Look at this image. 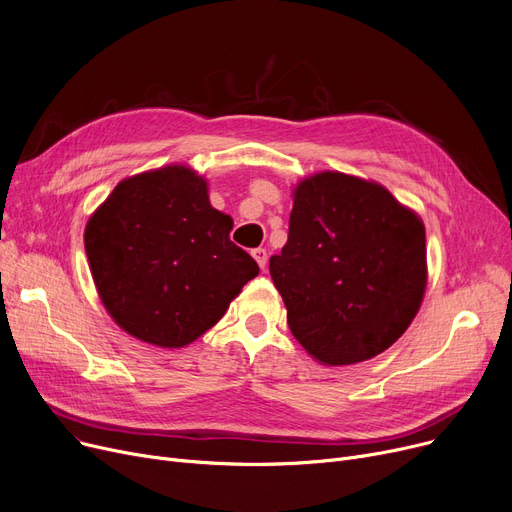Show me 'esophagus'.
<instances>
[{
    "label": "esophagus",
    "mask_w": 512,
    "mask_h": 512,
    "mask_svg": "<svg viewBox=\"0 0 512 512\" xmlns=\"http://www.w3.org/2000/svg\"><path fill=\"white\" fill-rule=\"evenodd\" d=\"M251 255H253V259L259 263L261 270H265V263H267V251H265V249H253V251H251Z\"/></svg>",
    "instance_id": "1"
}]
</instances>
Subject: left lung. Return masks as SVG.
Here are the masks:
<instances>
[{"instance_id": "left-lung-1", "label": "left lung", "mask_w": 512, "mask_h": 512, "mask_svg": "<svg viewBox=\"0 0 512 512\" xmlns=\"http://www.w3.org/2000/svg\"><path fill=\"white\" fill-rule=\"evenodd\" d=\"M288 328L324 365L384 353L425 292V228L384 186L321 172L294 188L288 240L270 257Z\"/></svg>"}]
</instances>
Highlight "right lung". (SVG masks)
Masks as SVG:
<instances>
[{
    "mask_svg": "<svg viewBox=\"0 0 512 512\" xmlns=\"http://www.w3.org/2000/svg\"><path fill=\"white\" fill-rule=\"evenodd\" d=\"M207 182L184 166L122 180L85 228L89 267L107 313L130 336L178 348L226 313L259 274L230 240Z\"/></svg>",
    "mask_w": 512,
    "mask_h": 512,
    "instance_id": "1",
    "label": "right lung"
}]
</instances>
